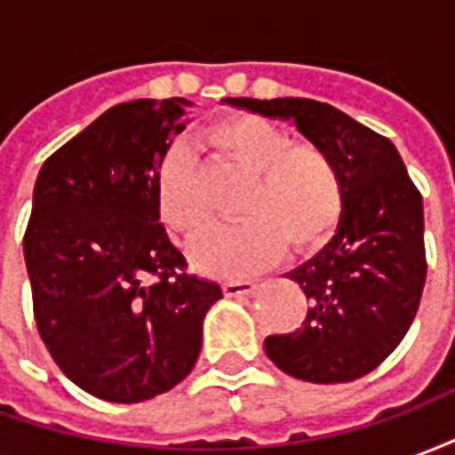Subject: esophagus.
I'll use <instances>...</instances> for the list:
<instances>
[{
    "instance_id": "1",
    "label": "esophagus",
    "mask_w": 455,
    "mask_h": 455,
    "mask_svg": "<svg viewBox=\"0 0 455 455\" xmlns=\"http://www.w3.org/2000/svg\"><path fill=\"white\" fill-rule=\"evenodd\" d=\"M256 290V280H227V283H224V295L227 297L253 295Z\"/></svg>"
}]
</instances>
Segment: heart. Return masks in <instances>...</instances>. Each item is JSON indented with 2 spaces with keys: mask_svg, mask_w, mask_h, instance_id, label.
Returning a JSON list of instances; mask_svg holds the SVG:
<instances>
[{
  "mask_svg": "<svg viewBox=\"0 0 455 455\" xmlns=\"http://www.w3.org/2000/svg\"><path fill=\"white\" fill-rule=\"evenodd\" d=\"M212 148L253 175L241 202V221L199 234L189 253L202 270L241 275L273 263L283 248L307 253L331 236L343 214V180L326 150L297 143L292 133L253 114L228 116L204 131ZM158 209L180 234H197L209 207L197 160L175 143L160 163Z\"/></svg>",
  "mask_w": 455,
  "mask_h": 455,
  "instance_id": "1",
  "label": "heart"
}]
</instances>
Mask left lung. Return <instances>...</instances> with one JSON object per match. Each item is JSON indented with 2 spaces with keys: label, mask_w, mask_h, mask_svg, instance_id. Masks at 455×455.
Segmentation results:
<instances>
[{
  "label": "left lung",
  "mask_w": 455,
  "mask_h": 455,
  "mask_svg": "<svg viewBox=\"0 0 455 455\" xmlns=\"http://www.w3.org/2000/svg\"><path fill=\"white\" fill-rule=\"evenodd\" d=\"M227 102L292 121L334 158L346 195L334 238L287 273L312 307L302 329L267 336V358L297 380L322 385L368 375L397 348L419 307L427 280L419 189L390 139L331 104L299 97Z\"/></svg>",
  "instance_id": "left-lung-1"
}]
</instances>
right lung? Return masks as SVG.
<instances>
[{
    "mask_svg": "<svg viewBox=\"0 0 455 455\" xmlns=\"http://www.w3.org/2000/svg\"><path fill=\"white\" fill-rule=\"evenodd\" d=\"M188 100L116 104L45 160L24 258L38 334L94 397L133 404L197 363L221 287L189 275L160 224L158 172Z\"/></svg>",
    "mask_w": 455,
    "mask_h": 455,
    "instance_id": "add662e5",
    "label": "right lung"
}]
</instances>
